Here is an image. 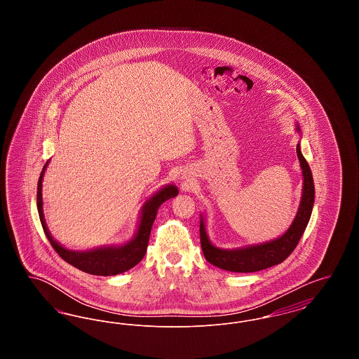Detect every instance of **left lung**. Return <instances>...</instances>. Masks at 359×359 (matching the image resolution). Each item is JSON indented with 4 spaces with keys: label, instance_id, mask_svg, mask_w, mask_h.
Instances as JSON below:
<instances>
[{
    "label": "left lung",
    "instance_id": "obj_1",
    "mask_svg": "<svg viewBox=\"0 0 359 359\" xmlns=\"http://www.w3.org/2000/svg\"><path fill=\"white\" fill-rule=\"evenodd\" d=\"M299 129V128H297ZM300 130V129H299ZM296 154L299 157L303 177H304V187H303V196L300 207L297 211V215L293 223L290 224L287 233L280 237L266 243L255 245L243 249H234V250H226L219 249L211 245V242L207 238L205 234V223L201 219V245L205 255V259L229 272H237V273H252L257 271H262L266 268H271L277 264H281L284 259L290 257V253L297 246L299 241L302 238L306 227H307L313 201H315V187H313V179L312 172L309 170L307 160L302 154L300 147H296Z\"/></svg>",
    "mask_w": 359,
    "mask_h": 359
}]
</instances>
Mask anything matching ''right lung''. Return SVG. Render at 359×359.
<instances>
[{"mask_svg":"<svg viewBox=\"0 0 359 359\" xmlns=\"http://www.w3.org/2000/svg\"><path fill=\"white\" fill-rule=\"evenodd\" d=\"M48 165V161L46 163L43 171L40 173L39 182H37V210L40 222L43 226V230L50 241L55 252L62 257L69 265L75 266L76 269L86 272V273L95 274V276H114V274L123 273L137 265L147 253L149 236L152 230L157 210L165 201L171 199L177 195V188L175 186H167L154 195L142 208L141 222L138 226L136 237L130 242L122 245V246H110V248H101L95 250L88 252H71L62 245H59L55 239L52 238L47 224L43 215V199H41V182L44 171Z\"/></svg>","mask_w":359,"mask_h":359,"instance_id":"obj_1","label":"right lung"}]
</instances>
